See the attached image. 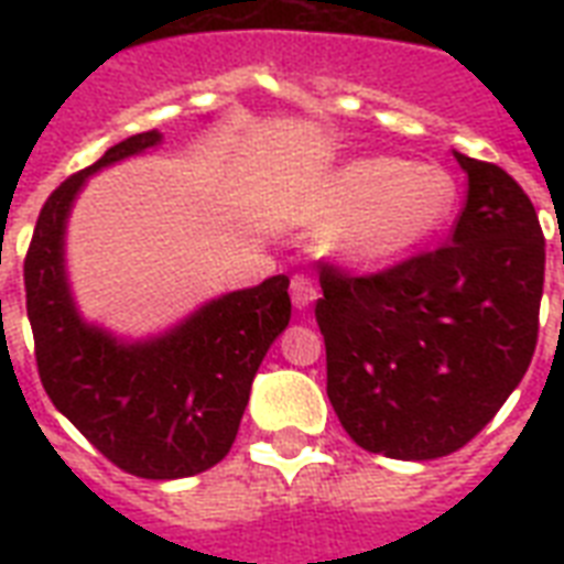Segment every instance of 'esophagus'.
Returning a JSON list of instances; mask_svg holds the SVG:
<instances>
[{
  "label": "esophagus",
  "instance_id": "34e87169",
  "mask_svg": "<svg viewBox=\"0 0 564 564\" xmlns=\"http://www.w3.org/2000/svg\"><path fill=\"white\" fill-rule=\"evenodd\" d=\"M290 295H292V304H295V310H307L310 304L318 299L316 286H313V281H310V278H304V274H295V278H292Z\"/></svg>",
  "mask_w": 564,
  "mask_h": 564
}]
</instances>
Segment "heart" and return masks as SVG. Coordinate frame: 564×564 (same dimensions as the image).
Segmentation results:
<instances>
[{
	"label": "heart",
	"instance_id": "obj_1",
	"mask_svg": "<svg viewBox=\"0 0 564 564\" xmlns=\"http://www.w3.org/2000/svg\"><path fill=\"white\" fill-rule=\"evenodd\" d=\"M459 187L438 163L375 154L336 166L316 195L313 219L336 225L330 251L357 269L410 257L454 219Z\"/></svg>",
	"mask_w": 564,
	"mask_h": 564
}]
</instances>
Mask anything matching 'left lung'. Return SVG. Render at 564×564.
Listing matches in <instances>:
<instances>
[{
  "label": "left lung",
  "instance_id": "left-lung-1",
  "mask_svg": "<svg viewBox=\"0 0 564 564\" xmlns=\"http://www.w3.org/2000/svg\"><path fill=\"white\" fill-rule=\"evenodd\" d=\"M468 175L451 246L389 272H322L327 398L371 454L438 459L468 445L516 392L539 339L544 237L533 202L495 163Z\"/></svg>",
  "mask_w": 564,
  "mask_h": 564
}]
</instances>
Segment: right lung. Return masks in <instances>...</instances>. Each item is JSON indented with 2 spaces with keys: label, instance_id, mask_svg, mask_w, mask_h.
I'll return each mask as SVG.
<instances>
[{
  "label": "right lung",
  "instance_id": "1",
  "mask_svg": "<svg viewBox=\"0 0 564 564\" xmlns=\"http://www.w3.org/2000/svg\"><path fill=\"white\" fill-rule=\"evenodd\" d=\"M163 143L143 131L66 178L40 210L25 257V307L43 389L61 415L122 471L193 477L228 456L251 380L292 316L290 278L210 299L158 334H113L84 318L66 272V225L96 172Z\"/></svg>",
  "mask_w": 564,
  "mask_h": 564
}]
</instances>
